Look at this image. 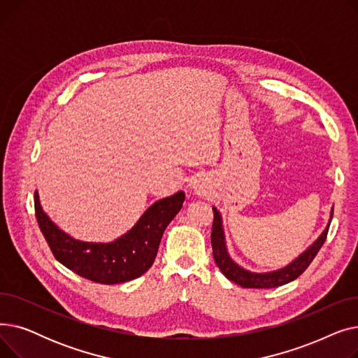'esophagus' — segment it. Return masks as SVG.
Wrapping results in <instances>:
<instances>
[{
	"instance_id": "obj_1",
	"label": "esophagus",
	"mask_w": 358,
	"mask_h": 358,
	"mask_svg": "<svg viewBox=\"0 0 358 358\" xmlns=\"http://www.w3.org/2000/svg\"><path fill=\"white\" fill-rule=\"evenodd\" d=\"M196 182H197V181H193V182H192L193 189H199V190H200V189H201V185H199V184H196Z\"/></svg>"
}]
</instances>
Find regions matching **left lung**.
<instances>
[{"label":"left lung","mask_w":358,"mask_h":358,"mask_svg":"<svg viewBox=\"0 0 358 358\" xmlns=\"http://www.w3.org/2000/svg\"><path fill=\"white\" fill-rule=\"evenodd\" d=\"M213 227H212V248H213V258L219 270L223 273V275L228 280L234 281V283L239 285L241 287L248 289H271L278 287L290 283V281L296 280L300 274H302L313 258L316 257L317 251L321 250L324 242L328 235L329 224L332 220L334 208L331 209L329 222L324 232L317 236V239L312 243V245L300 254L296 259H293L290 264H287L283 268H278L275 271H267V273H254L250 270L242 268L236 262L231 258L227 247V241H224V232H223V223H222V215L213 206Z\"/></svg>","instance_id":"1"}]
</instances>
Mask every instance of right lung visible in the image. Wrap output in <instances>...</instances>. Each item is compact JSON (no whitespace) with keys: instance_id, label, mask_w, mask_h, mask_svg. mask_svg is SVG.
Segmentation results:
<instances>
[{"instance_id":"1","label":"right lung","mask_w":358,"mask_h":358,"mask_svg":"<svg viewBox=\"0 0 358 358\" xmlns=\"http://www.w3.org/2000/svg\"><path fill=\"white\" fill-rule=\"evenodd\" d=\"M184 192L155 201L135 227L113 242L75 239L53 223L34 193V210L39 228L55 258L66 268L101 285H120L141 277L154 264L164 231L181 210Z\"/></svg>"}]
</instances>
